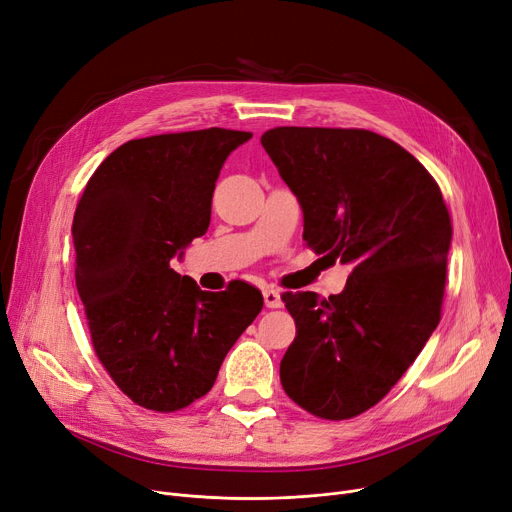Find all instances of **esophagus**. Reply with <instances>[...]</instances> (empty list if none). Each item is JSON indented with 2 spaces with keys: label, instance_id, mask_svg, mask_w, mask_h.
<instances>
[{
  "label": "esophagus",
  "instance_id": "34e87169",
  "mask_svg": "<svg viewBox=\"0 0 512 512\" xmlns=\"http://www.w3.org/2000/svg\"><path fill=\"white\" fill-rule=\"evenodd\" d=\"M263 303H265V307H270V309L282 307L280 292H278L276 288H265V290H263Z\"/></svg>",
  "mask_w": 512,
  "mask_h": 512
}]
</instances>
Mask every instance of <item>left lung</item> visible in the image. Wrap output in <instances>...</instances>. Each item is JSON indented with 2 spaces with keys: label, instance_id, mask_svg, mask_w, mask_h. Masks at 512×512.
I'll return each mask as SVG.
<instances>
[{
  "label": "left lung",
  "instance_id": "1",
  "mask_svg": "<svg viewBox=\"0 0 512 512\" xmlns=\"http://www.w3.org/2000/svg\"><path fill=\"white\" fill-rule=\"evenodd\" d=\"M261 145L303 209V238L351 263L340 294L284 292L297 338L284 392L321 419L371 409L436 330L452 224L440 186L398 143L361 128L280 126Z\"/></svg>",
  "mask_w": 512,
  "mask_h": 512
}]
</instances>
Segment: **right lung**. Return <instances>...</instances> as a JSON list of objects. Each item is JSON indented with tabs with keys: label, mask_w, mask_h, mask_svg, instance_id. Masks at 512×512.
Instances as JSON below:
<instances>
[{
	"label": "right lung",
	"mask_w": 512,
	"mask_h": 512,
	"mask_svg": "<svg viewBox=\"0 0 512 512\" xmlns=\"http://www.w3.org/2000/svg\"><path fill=\"white\" fill-rule=\"evenodd\" d=\"M251 137L205 128L128 141L76 205L74 276L95 353L139 407L172 413L205 396L263 307L247 282L205 292L170 267L207 232L215 180Z\"/></svg>",
	"instance_id": "add662e5"
}]
</instances>
